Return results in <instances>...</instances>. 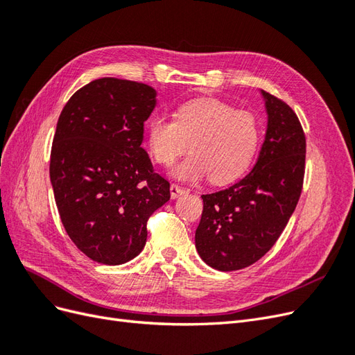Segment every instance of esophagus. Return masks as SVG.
Wrapping results in <instances>:
<instances>
[{
    "instance_id": "34e87169",
    "label": "esophagus",
    "mask_w": 355,
    "mask_h": 355,
    "mask_svg": "<svg viewBox=\"0 0 355 355\" xmlns=\"http://www.w3.org/2000/svg\"><path fill=\"white\" fill-rule=\"evenodd\" d=\"M184 194H187V189H184V188L176 185V184H171V187H170V196H171V198H179L180 196H184Z\"/></svg>"
}]
</instances>
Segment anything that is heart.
I'll use <instances>...</instances> for the list:
<instances>
[{
	"mask_svg": "<svg viewBox=\"0 0 355 355\" xmlns=\"http://www.w3.org/2000/svg\"><path fill=\"white\" fill-rule=\"evenodd\" d=\"M176 118L155 115L148 124V145L154 159L173 164L188 148L192 151L175 167L179 180L204 178L230 184L250 167L261 144V123L247 110L214 98L194 99L179 106Z\"/></svg>",
	"mask_w": 355,
	"mask_h": 355,
	"instance_id": "heart-1",
	"label": "heart"
}]
</instances>
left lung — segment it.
I'll use <instances>...</instances> for the list:
<instances>
[{
	"instance_id": "obj_1",
	"label": "left lung",
	"mask_w": 355,
	"mask_h": 355,
	"mask_svg": "<svg viewBox=\"0 0 355 355\" xmlns=\"http://www.w3.org/2000/svg\"><path fill=\"white\" fill-rule=\"evenodd\" d=\"M268 128L252 171L227 189L201 196L196 231L201 259L219 271L257 262L280 239L304 187L306 139L290 106L263 92Z\"/></svg>"
}]
</instances>
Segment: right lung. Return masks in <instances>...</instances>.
Wrapping results in <instances>:
<instances>
[{"instance_id":"1","label":"right lung","mask_w":355,"mask_h":355,"mask_svg":"<svg viewBox=\"0 0 355 355\" xmlns=\"http://www.w3.org/2000/svg\"><path fill=\"white\" fill-rule=\"evenodd\" d=\"M151 85L99 78L62 110L50 154V180L67 234L92 261L121 265L142 252L146 223L170 200L144 142L154 111Z\"/></svg>"}]
</instances>
